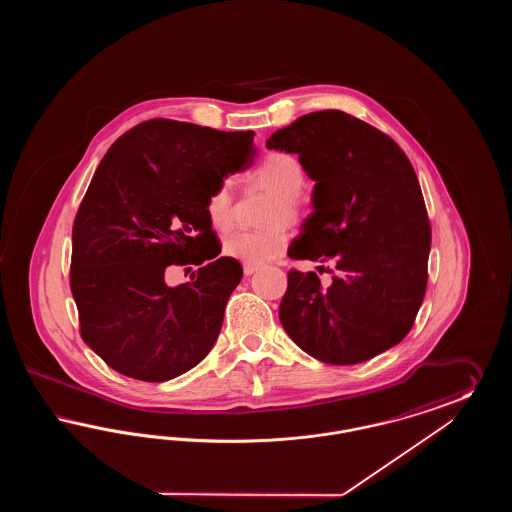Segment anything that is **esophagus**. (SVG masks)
<instances>
[{
    "label": "esophagus",
    "mask_w": 512,
    "mask_h": 512,
    "mask_svg": "<svg viewBox=\"0 0 512 512\" xmlns=\"http://www.w3.org/2000/svg\"><path fill=\"white\" fill-rule=\"evenodd\" d=\"M257 270V265H244L245 276H251Z\"/></svg>",
    "instance_id": "obj_1"
}]
</instances>
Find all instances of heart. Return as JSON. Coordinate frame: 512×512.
<instances>
[{"mask_svg":"<svg viewBox=\"0 0 512 512\" xmlns=\"http://www.w3.org/2000/svg\"><path fill=\"white\" fill-rule=\"evenodd\" d=\"M253 186L274 192L267 222L274 224L265 230H236L224 238V253L245 265H263L280 257L288 247V228L282 220H297L301 215L299 192L305 186V171L301 163L284 151H274L263 157L247 174ZM205 215L213 228L226 230L232 224V192L226 182L207 195Z\"/></svg>","mask_w":512,"mask_h":512,"instance_id":"obj_1","label":"heart"}]
</instances>
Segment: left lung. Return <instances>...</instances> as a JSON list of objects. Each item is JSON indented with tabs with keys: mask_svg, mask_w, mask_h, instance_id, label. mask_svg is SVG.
<instances>
[{
	"mask_svg": "<svg viewBox=\"0 0 512 512\" xmlns=\"http://www.w3.org/2000/svg\"><path fill=\"white\" fill-rule=\"evenodd\" d=\"M267 147L297 153L315 180V211L288 255L334 265L328 288L290 270L280 322L322 363H365L409 334L426 293L432 230L413 165L390 136L336 109L299 117Z\"/></svg>",
	"mask_w": 512,
	"mask_h": 512,
	"instance_id": "1",
	"label": "left lung"
}]
</instances>
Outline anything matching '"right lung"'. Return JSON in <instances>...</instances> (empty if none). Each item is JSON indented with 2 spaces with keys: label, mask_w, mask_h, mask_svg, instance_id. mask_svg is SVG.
Instances as JSON below:
<instances>
[{
  "label": "right lung",
  "mask_w": 512,
  "mask_h": 512,
  "mask_svg": "<svg viewBox=\"0 0 512 512\" xmlns=\"http://www.w3.org/2000/svg\"><path fill=\"white\" fill-rule=\"evenodd\" d=\"M253 134L153 119L101 159L74 219L71 292L82 340L113 370L167 382L213 349L244 268L214 258L220 244L205 199L253 165ZM171 264L204 267L172 289Z\"/></svg>",
  "instance_id": "right-lung-1"
}]
</instances>
